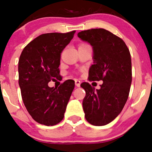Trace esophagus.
I'll return each mask as SVG.
<instances>
[{"mask_svg":"<svg viewBox=\"0 0 152 152\" xmlns=\"http://www.w3.org/2000/svg\"><path fill=\"white\" fill-rule=\"evenodd\" d=\"M75 84H76V87H80V85H81V82L79 80H78V79H76L75 80Z\"/></svg>","mask_w":152,"mask_h":152,"instance_id":"34e87169","label":"esophagus"}]
</instances>
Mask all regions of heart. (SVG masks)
<instances>
[{"instance_id":"1","label":"heart","mask_w":152,"mask_h":152,"mask_svg":"<svg viewBox=\"0 0 152 152\" xmlns=\"http://www.w3.org/2000/svg\"><path fill=\"white\" fill-rule=\"evenodd\" d=\"M86 45V44H82V45Z\"/></svg>"}]
</instances>
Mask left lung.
Wrapping results in <instances>:
<instances>
[{"mask_svg": "<svg viewBox=\"0 0 152 152\" xmlns=\"http://www.w3.org/2000/svg\"><path fill=\"white\" fill-rule=\"evenodd\" d=\"M93 47V65L89 69L90 81H103L99 90L83 82L86 96L82 105L85 118L94 126L113 121L123 110L132 83L131 55L122 39L104 28L78 33Z\"/></svg>", "mask_w": 152, "mask_h": 152, "instance_id": "1", "label": "left lung"}]
</instances>
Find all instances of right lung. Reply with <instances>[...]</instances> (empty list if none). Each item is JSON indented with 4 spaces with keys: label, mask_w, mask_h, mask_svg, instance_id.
Segmentation results:
<instances>
[{
    "label": "right lung",
    "mask_w": 152,
    "mask_h": 152,
    "mask_svg": "<svg viewBox=\"0 0 152 152\" xmlns=\"http://www.w3.org/2000/svg\"><path fill=\"white\" fill-rule=\"evenodd\" d=\"M74 34L73 31L39 35L24 48L20 56L18 73L23 102L32 118L40 124L56 125L64 118L74 81H65L58 88L48 84L60 77V54Z\"/></svg>",
    "instance_id": "right-lung-1"
}]
</instances>
